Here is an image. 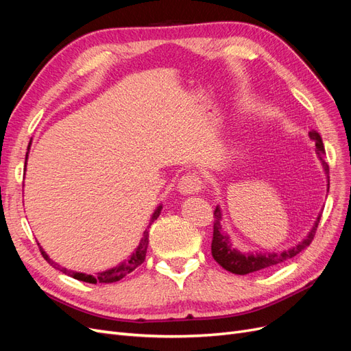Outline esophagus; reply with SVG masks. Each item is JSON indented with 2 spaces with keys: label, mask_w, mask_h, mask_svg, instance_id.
Wrapping results in <instances>:
<instances>
[{
  "label": "esophagus",
  "mask_w": 351,
  "mask_h": 351,
  "mask_svg": "<svg viewBox=\"0 0 351 351\" xmlns=\"http://www.w3.org/2000/svg\"><path fill=\"white\" fill-rule=\"evenodd\" d=\"M204 183H202V178L196 173H187L184 174L178 182V192L182 195H195L199 193Z\"/></svg>",
  "instance_id": "esophagus-1"
}]
</instances>
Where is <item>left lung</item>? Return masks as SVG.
I'll use <instances>...</instances> for the list:
<instances>
[{
	"label": "left lung",
	"mask_w": 351,
	"mask_h": 351,
	"mask_svg": "<svg viewBox=\"0 0 351 351\" xmlns=\"http://www.w3.org/2000/svg\"><path fill=\"white\" fill-rule=\"evenodd\" d=\"M311 139L315 142L316 146V154L319 156L324 171L326 174L328 178V190H329V167L325 162V147L322 143V137L319 136V133L312 130L309 133ZM214 217L217 218L214 221V237H212V244H210V250H212V256L214 259L221 265L222 268L227 269L228 272L237 274V275H246L250 272H256L261 269H267L271 267H275V265L282 263L285 261H289L291 258H294L295 254H299L302 250H304L309 244L312 243L315 232L317 230V224L321 221V214L317 217V219L315 221V226L311 230L307 237L297 244V246L284 250V252H277V253H241L240 250H237L228 237L227 232L222 231L221 228V209L217 206V209L214 210Z\"/></svg>",
	"instance_id": "obj_1"
}]
</instances>
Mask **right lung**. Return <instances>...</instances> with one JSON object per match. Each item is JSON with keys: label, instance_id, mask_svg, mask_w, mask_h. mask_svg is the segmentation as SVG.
<instances>
[{"label": "right lung", "instance_id": "right-lung-1", "mask_svg": "<svg viewBox=\"0 0 351 351\" xmlns=\"http://www.w3.org/2000/svg\"><path fill=\"white\" fill-rule=\"evenodd\" d=\"M26 161H27V154H26ZM25 171H26V162H25ZM161 209H162L161 205H159V206L155 209L154 215H152V218H151V224L159 217V214H161ZM151 224H149V226H151ZM147 243H149V231L146 230V231L143 232V237H142V240H141V243H139V246H137V249L134 250V253L132 254V256H130L129 259L121 262L120 265H117L115 268H111V269L104 271V272H98L97 275H88V274L74 272V271H70V269H67V268H62V267H60L58 263H56L54 261L49 259V256L44 252V249H42V247L39 246V243H38V246H39L40 254H42V256H44V259L51 265V267H54L56 269L61 271L62 274L70 275V277H73L74 280L84 281V282H89V284H98V282L110 284V282L120 281L121 278L125 277L127 274L133 272L137 267H139V265H142V263L145 262Z\"/></svg>", "mask_w": 351, "mask_h": 351}]
</instances>
